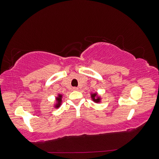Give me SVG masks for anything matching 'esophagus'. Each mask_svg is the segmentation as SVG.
I'll return each mask as SVG.
<instances>
[{
  "mask_svg": "<svg viewBox=\"0 0 159 159\" xmlns=\"http://www.w3.org/2000/svg\"><path fill=\"white\" fill-rule=\"evenodd\" d=\"M77 89H78V88H74V90H77Z\"/></svg>",
  "mask_w": 159,
  "mask_h": 159,
  "instance_id": "esophagus-1",
  "label": "esophagus"
}]
</instances>
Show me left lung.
I'll return each instance as SVG.
<instances>
[{"label":"left lung","mask_w":159,"mask_h":159,"mask_svg":"<svg viewBox=\"0 0 159 159\" xmlns=\"http://www.w3.org/2000/svg\"><path fill=\"white\" fill-rule=\"evenodd\" d=\"M91 98H92L93 101H94L96 103H98V102H100L101 101V99L99 97H97V98H96V96H97V93H93L91 94Z\"/></svg>","instance_id":"8db88e82"}]
</instances>
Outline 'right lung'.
Listing matches in <instances>:
<instances>
[{
  "instance_id": "1",
  "label": "right lung",
  "mask_w": 159,
  "mask_h": 159,
  "mask_svg": "<svg viewBox=\"0 0 159 159\" xmlns=\"http://www.w3.org/2000/svg\"><path fill=\"white\" fill-rule=\"evenodd\" d=\"M61 98H62V95L59 94L58 95V97L56 98V100H57V103L55 105V107L56 108H58L61 103Z\"/></svg>"
}]
</instances>
